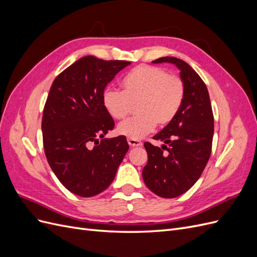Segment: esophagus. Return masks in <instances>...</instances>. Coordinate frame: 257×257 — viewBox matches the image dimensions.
I'll return each mask as SVG.
<instances>
[{
    "label": "esophagus",
    "mask_w": 257,
    "mask_h": 257,
    "mask_svg": "<svg viewBox=\"0 0 257 257\" xmlns=\"http://www.w3.org/2000/svg\"><path fill=\"white\" fill-rule=\"evenodd\" d=\"M127 143L131 147H142L143 146V143L137 141V139H132V138H128L127 139Z\"/></svg>",
    "instance_id": "34e87169"
}]
</instances>
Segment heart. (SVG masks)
Listing matches in <instances>:
<instances>
[{
  "instance_id": "b5f03b06",
  "label": "heart",
  "mask_w": 257,
  "mask_h": 257,
  "mask_svg": "<svg viewBox=\"0 0 257 257\" xmlns=\"http://www.w3.org/2000/svg\"><path fill=\"white\" fill-rule=\"evenodd\" d=\"M123 90L108 88L103 92V105L115 120H121L136 105L135 116L121 122L118 134L139 139L155 127L172 122L183 104L184 82L177 75L151 65H139L130 71L121 81Z\"/></svg>"
}]
</instances>
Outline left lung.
<instances>
[{
  "label": "left lung",
  "mask_w": 257,
  "mask_h": 257,
  "mask_svg": "<svg viewBox=\"0 0 257 257\" xmlns=\"http://www.w3.org/2000/svg\"><path fill=\"white\" fill-rule=\"evenodd\" d=\"M152 62L175 64L185 87L183 104L176 118L153 136L164 145L159 148L145 143L146 185L158 196L175 198L195 184L209 161L214 126L212 107L205 82L186 62L174 57Z\"/></svg>",
  "instance_id": "left-lung-1"
}]
</instances>
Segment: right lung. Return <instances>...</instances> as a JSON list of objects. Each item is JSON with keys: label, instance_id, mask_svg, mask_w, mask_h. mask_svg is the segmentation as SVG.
Instances as JSON below:
<instances>
[{"label": "right lung", "instance_id": "1", "mask_svg": "<svg viewBox=\"0 0 257 257\" xmlns=\"http://www.w3.org/2000/svg\"><path fill=\"white\" fill-rule=\"evenodd\" d=\"M130 64L87 56L51 84L42 120L44 150L59 181L78 196L105 191L130 148L125 136L104 137L114 121L103 105L107 84Z\"/></svg>", "mask_w": 257, "mask_h": 257}]
</instances>
